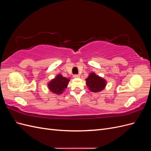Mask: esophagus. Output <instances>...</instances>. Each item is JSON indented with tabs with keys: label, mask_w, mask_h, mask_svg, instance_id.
<instances>
[{
	"label": "esophagus",
	"mask_w": 151,
	"mask_h": 151,
	"mask_svg": "<svg viewBox=\"0 0 151 151\" xmlns=\"http://www.w3.org/2000/svg\"><path fill=\"white\" fill-rule=\"evenodd\" d=\"M73 77H74V78H78V77H80V75L79 74H74V76H73Z\"/></svg>",
	"instance_id": "esophagus-1"
}]
</instances>
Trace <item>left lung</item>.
Returning a JSON list of instances; mask_svg holds the SVG:
<instances>
[{"mask_svg": "<svg viewBox=\"0 0 151 151\" xmlns=\"http://www.w3.org/2000/svg\"><path fill=\"white\" fill-rule=\"evenodd\" d=\"M86 80V84L89 88V90L94 93L102 91L106 86V81L93 72L90 74Z\"/></svg>", "mask_w": 151, "mask_h": 151, "instance_id": "left-lung-1", "label": "left lung"}]
</instances>
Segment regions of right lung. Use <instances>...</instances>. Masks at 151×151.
Segmentation results:
<instances>
[{"label":"right lung","mask_w":151,"mask_h":151,"mask_svg":"<svg viewBox=\"0 0 151 151\" xmlns=\"http://www.w3.org/2000/svg\"><path fill=\"white\" fill-rule=\"evenodd\" d=\"M69 79L63 77L62 75H58L48 84V88L52 93L55 94H61L68 85Z\"/></svg>","instance_id":"obj_1"}]
</instances>
